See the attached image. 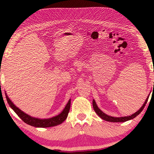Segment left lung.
Instances as JSON below:
<instances>
[{
  "label": "left lung",
  "mask_w": 154,
  "mask_h": 154,
  "mask_svg": "<svg viewBox=\"0 0 154 154\" xmlns=\"http://www.w3.org/2000/svg\"><path fill=\"white\" fill-rule=\"evenodd\" d=\"M148 98H149V96H147V99H146L145 103L143 104V105L141 106V108H140L139 111H137L136 113H134V114H132L130 116L122 117V118H114V117L107 116V115L105 114V113H103V112L98 107L97 105H96L94 100H93V101H92V105H93V108H94V109L96 113H97V115L99 117H100V118L104 119V120L111 122H124L128 121V120H130V119H132L134 118H136L138 115H139L140 113V112L143 111V109H144L146 104H147Z\"/></svg>",
  "instance_id": "obj_1"
}]
</instances>
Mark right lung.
I'll list each match as a JSON object with an SVG mask.
<instances>
[{
  "mask_svg": "<svg viewBox=\"0 0 154 154\" xmlns=\"http://www.w3.org/2000/svg\"><path fill=\"white\" fill-rule=\"evenodd\" d=\"M6 98L7 102H8L9 106L12 108L15 113H16L18 116L20 117L22 120L25 122L26 124L34 127H38V128H48V127H52L55 126L57 125H59L62 124L65 119H66L68 114L69 113L70 106H71V99L69 100L67 105L65 106L64 110L62 111L60 114L58 116L54 117V118H49V119H40L35 118H32L30 116H28L26 113H25L22 111H21L20 109H18L17 106H15L14 105L11 100L9 98L8 96L6 94Z\"/></svg>",
  "mask_w": 154,
  "mask_h": 154,
  "instance_id": "obj_1",
  "label": "right lung"
}]
</instances>
